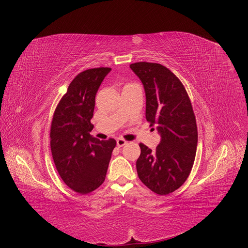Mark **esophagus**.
<instances>
[{"label": "esophagus", "instance_id": "esophagus-1", "mask_svg": "<svg viewBox=\"0 0 248 248\" xmlns=\"http://www.w3.org/2000/svg\"><path fill=\"white\" fill-rule=\"evenodd\" d=\"M126 143H127V141H125L124 138H119V139H117V146H118L119 148L124 146Z\"/></svg>", "mask_w": 248, "mask_h": 248}]
</instances>
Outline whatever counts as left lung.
I'll use <instances>...</instances> for the list:
<instances>
[{
  "label": "left lung",
  "instance_id": "obj_1",
  "mask_svg": "<svg viewBox=\"0 0 248 248\" xmlns=\"http://www.w3.org/2000/svg\"><path fill=\"white\" fill-rule=\"evenodd\" d=\"M130 68L140 78L146 93V119L155 124L161 141L155 151L140 143L136 161L138 177L152 191L167 195L187 180L196 155V119L181 80L156 62H139Z\"/></svg>",
  "mask_w": 248,
  "mask_h": 248
}]
</instances>
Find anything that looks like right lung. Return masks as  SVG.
Returning <instances> with one entry per match:
<instances>
[{"label":"right lung","instance_id":"add662e5","mask_svg":"<svg viewBox=\"0 0 248 248\" xmlns=\"http://www.w3.org/2000/svg\"><path fill=\"white\" fill-rule=\"evenodd\" d=\"M110 67L80 72L59 101L51 123L50 147L56 169L63 183L79 194L90 193L104 182L116 140L93 137L91 119L94 98Z\"/></svg>","mask_w":248,"mask_h":248}]
</instances>
